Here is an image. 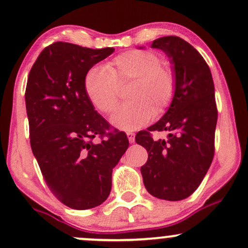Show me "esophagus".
Here are the masks:
<instances>
[{
  "label": "esophagus",
  "instance_id": "34e87169",
  "mask_svg": "<svg viewBox=\"0 0 248 248\" xmlns=\"http://www.w3.org/2000/svg\"><path fill=\"white\" fill-rule=\"evenodd\" d=\"M127 138L130 143H134V141H135V135H134V133H127Z\"/></svg>",
  "mask_w": 248,
  "mask_h": 248
}]
</instances>
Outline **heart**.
<instances>
[{"instance_id": "obj_1", "label": "heart", "mask_w": 248, "mask_h": 248, "mask_svg": "<svg viewBox=\"0 0 248 248\" xmlns=\"http://www.w3.org/2000/svg\"><path fill=\"white\" fill-rule=\"evenodd\" d=\"M130 82L126 98L110 118L114 128L133 132L148 124L152 116L163 114L175 95L176 80L171 67L148 50H129L105 67L93 66L85 73L84 91L91 104L102 114H109L118 104V86Z\"/></svg>"}]
</instances>
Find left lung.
Returning <instances> with one entry per match:
<instances>
[{
    "mask_svg": "<svg viewBox=\"0 0 248 248\" xmlns=\"http://www.w3.org/2000/svg\"><path fill=\"white\" fill-rule=\"evenodd\" d=\"M152 47L170 59L176 88L166 114L148 128L168 131L167 140L155 141L147 130L136 134V143L148 152L141 173L154 197L182 201L195 192L211 166L218 118L215 85L206 62L184 39L161 37Z\"/></svg>",
    "mask_w": 248,
    "mask_h": 248,
    "instance_id": "left-lung-1",
    "label": "left lung"
}]
</instances>
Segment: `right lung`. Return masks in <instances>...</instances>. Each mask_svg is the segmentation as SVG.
Segmentation results:
<instances>
[{
  "label": "right lung",
  "instance_id": "obj_1",
  "mask_svg": "<svg viewBox=\"0 0 248 248\" xmlns=\"http://www.w3.org/2000/svg\"><path fill=\"white\" fill-rule=\"evenodd\" d=\"M113 47L90 49L56 42L45 47L31 67L25 90L30 144L45 182L58 201L87 210L106 201L112 171L129 142L108 124L84 91V77Z\"/></svg>",
  "mask_w": 248,
  "mask_h": 248
}]
</instances>
